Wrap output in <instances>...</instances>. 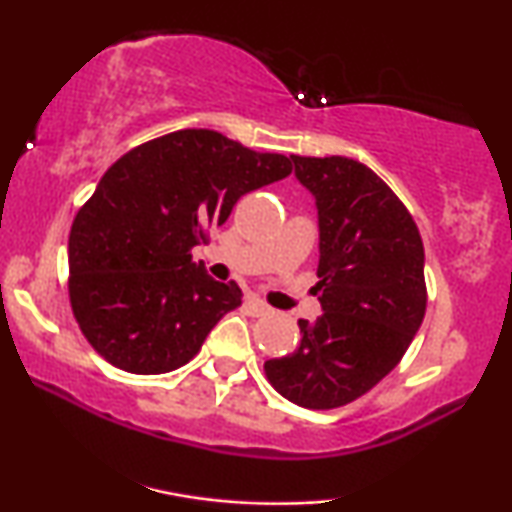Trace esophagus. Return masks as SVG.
<instances>
[{"mask_svg": "<svg viewBox=\"0 0 512 512\" xmlns=\"http://www.w3.org/2000/svg\"><path fill=\"white\" fill-rule=\"evenodd\" d=\"M244 307H247L249 314H254V317H263V314L270 312V307L263 303V300H258L256 296H249L244 300Z\"/></svg>", "mask_w": 512, "mask_h": 512, "instance_id": "obj_1", "label": "esophagus"}]
</instances>
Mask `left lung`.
I'll list each match as a JSON object with an SVG mask.
<instances>
[{"label":"left lung","instance_id":"left-lung-1","mask_svg":"<svg viewBox=\"0 0 512 512\" xmlns=\"http://www.w3.org/2000/svg\"><path fill=\"white\" fill-rule=\"evenodd\" d=\"M317 198L324 314L300 319V345L265 361V377L300 408L333 410L387 377L426 312L424 244L398 195L359 160L291 156Z\"/></svg>","mask_w":512,"mask_h":512}]
</instances>
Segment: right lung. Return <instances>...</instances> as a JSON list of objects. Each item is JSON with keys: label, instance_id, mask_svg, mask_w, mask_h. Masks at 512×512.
Instances as JSON below:
<instances>
[{"label": "right lung", "instance_id": "add662e5", "mask_svg": "<svg viewBox=\"0 0 512 512\" xmlns=\"http://www.w3.org/2000/svg\"><path fill=\"white\" fill-rule=\"evenodd\" d=\"M293 172L214 130H177L125 153L83 202L69 233V303L111 366L160 375L186 366L223 314L242 305L193 261L244 193Z\"/></svg>", "mask_w": 512, "mask_h": 512}]
</instances>
